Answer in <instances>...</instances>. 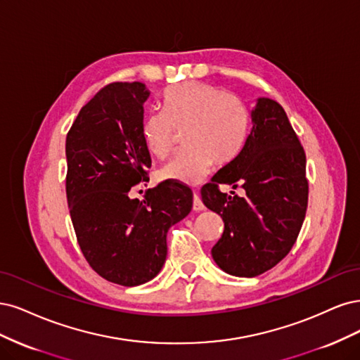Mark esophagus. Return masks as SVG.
Masks as SVG:
<instances>
[{
    "label": "esophagus",
    "instance_id": "esophagus-1",
    "mask_svg": "<svg viewBox=\"0 0 360 360\" xmlns=\"http://www.w3.org/2000/svg\"><path fill=\"white\" fill-rule=\"evenodd\" d=\"M193 210H194L195 212L205 211V205H203V202H202V199H200V195L195 194V193H194V195H193Z\"/></svg>",
    "mask_w": 360,
    "mask_h": 360
}]
</instances>
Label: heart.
<instances>
[{
	"mask_svg": "<svg viewBox=\"0 0 360 360\" xmlns=\"http://www.w3.org/2000/svg\"><path fill=\"white\" fill-rule=\"evenodd\" d=\"M176 130H185L188 149L160 170V178L184 185L202 182L212 163L233 161L245 142L247 112L242 103L211 84L185 82L163 94V112L149 113L142 122V139L149 155H169Z\"/></svg>",
	"mask_w": 360,
	"mask_h": 360,
	"instance_id": "b5f03b06",
	"label": "heart"
}]
</instances>
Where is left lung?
<instances>
[{"label":"left lung","instance_id":"1","mask_svg":"<svg viewBox=\"0 0 360 360\" xmlns=\"http://www.w3.org/2000/svg\"><path fill=\"white\" fill-rule=\"evenodd\" d=\"M251 130L238 157L202 188L207 210L221 215L224 231L212 248L219 269L252 278L272 269L292 250L308 205L307 158L280 103L259 97ZM219 183L246 190L240 198Z\"/></svg>","mask_w":360,"mask_h":360}]
</instances>
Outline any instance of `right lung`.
<instances>
[{
	"label": "right lung",
	"instance_id": "obj_1",
	"mask_svg": "<svg viewBox=\"0 0 360 360\" xmlns=\"http://www.w3.org/2000/svg\"><path fill=\"white\" fill-rule=\"evenodd\" d=\"M142 82L104 86L80 109L65 141L67 203L79 247L104 280L134 287L153 280L167 256V231L187 217L193 191L178 182L131 199L150 155L143 145Z\"/></svg>",
	"mask_w": 360,
	"mask_h": 360
}]
</instances>
